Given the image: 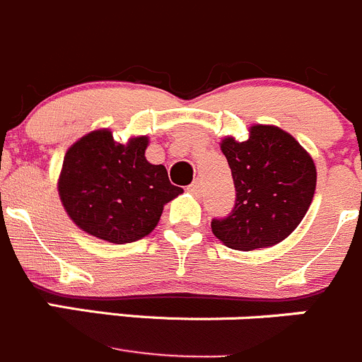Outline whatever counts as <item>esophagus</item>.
I'll use <instances>...</instances> for the list:
<instances>
[{
	"instance_id": "esophagus-1",
	"label": "esophagus",
	"mask_w": 362,
	"mask_h": 362,
	"mask_svg": "<svg viewBox=\"0 0 362 362\" xmlns=\"http://www.w3.org/2000/svg\"><path fill=\"white\" fill-rule=\"evenodd\" d=\"M189 191H191L194 196H199L203 191V182L199 180V178H196V180L189 185Z\"/></svg>"
}]
</instances>
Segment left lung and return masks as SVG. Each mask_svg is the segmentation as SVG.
I'll return each instance as SVG.
<instances>
[{
    "label": "left lung",
    "mask_w": 362,
    "mask_h": 362,
    "mask_svg": "<svg viewBox=\"0 0 362 362\" xmlns=\"http://www.w3.org/2000/svg\"><path fill=\"white\" fill-rule=\"evenodd\" d=\"M235 184V205L212 219V231L237 251H252L285 240L306 216L317 187L310 153L272 125H255L245 141L221 143Z\"/></svg>",
    "instance_id": "8db88e82"
}]
</instances>
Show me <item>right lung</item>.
Wrapping results in <instances>:
<instances>
[{
  "label": "right lung",
  "mask_w": 362,
  "mask_h": 362,
  "mask_svg": "<svg viewBox=\"0 0 362 362\" xmlns=\"http://www.w3.org/2000/svg\"><path fill=\"white\" fill-rule=\"evenodd\" d=\"M146 145L145 136L122 145L110 131H95L70 146L58 191L81 230L127 244L157 226L163 206L184 189L171 184L163 164L146 160Z\"/></svg>",
  "instance_id": "add662e5"
}]
</instances>
